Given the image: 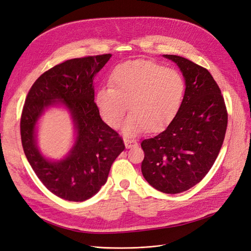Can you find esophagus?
<instances>
[{"label":"esophagus","mask_w":251,"mask_h":251,"mask_svg":"<svg viewBox=\"0 0 251 251\" xmlns=\"http://www.w3.org/2000/svg\"><path fill=\"white\" fill-rule=\"evenodd\" d=\"M124 142H125V145L126 149H129V148H133V146L137 145V141L134 140V139H129V138H125L124 139Z\"/></svg>","instance_id":"esophagus-1"}]
</instances>
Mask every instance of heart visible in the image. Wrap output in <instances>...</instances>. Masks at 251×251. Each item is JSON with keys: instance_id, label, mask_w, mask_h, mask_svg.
I'll use <instances>...</instances> for the list:
<instances>
[{"instance_id": "heart-1", "label": "heart", "mask_w": 251, "mask_h": 251, "mask_svg": "<svg viewBox=\"0 0 251 251\" xmlns=\"http://www.w3.org/2000/svg\"><path fill=\"white\" fill-rule=\"evenodd\" d=\"M109 83L97 92L98 109L110 126L118 127L128 102L132 113L124 126L128 136L168 125L178 112L186 89L184 77L177 71L146 60L119 64Z\"/></svg>"}]
</instances>
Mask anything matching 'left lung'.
<instances>
[{"label":"left lung","instance_id":"1","mask_svg":"<svg viewBox=\"0 0 251 251\" xmlns=\"http://www.w3.org/2000/svg\"><path fill=\"white\" fill-rule=\"evenodd\" d=\"M164 57L183 73L185 96L168 126L141 142V171L153 188L176 194L200 183L212 168L226 137L227 110L206 68L179 56Z\"/></svg>","mask_w":251,"mask_h":251}]
</instances>
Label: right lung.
Wrapping results in <instances>:
<instances>
[{
    "label": "right lung",
    "instance_id": "right-lung-1",
    "mask_svg": "<svg viewBox=\"0 0 251 251\" xmlns=\"http://www.w3.org/2000/svg\"><path fill=\"white\" fill-rule=\"evenodd\" d=\"M111 56L75 58L51 67L34 82L25 100L21 137L25 157L46 188L65 201H84L98 193L125 150L123 138L102 122L94 102V75ZM57 100L72 113L77 138L64 160L50 162L37 149L35 126L43 110Z\"/></svg>",
    "mask_w": 251,
    "mask_h": 251
}]
</instances>
